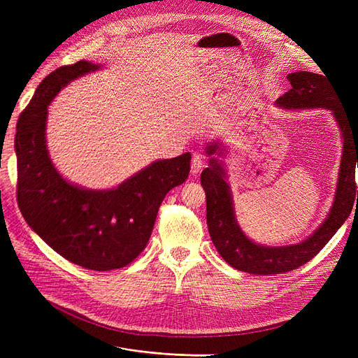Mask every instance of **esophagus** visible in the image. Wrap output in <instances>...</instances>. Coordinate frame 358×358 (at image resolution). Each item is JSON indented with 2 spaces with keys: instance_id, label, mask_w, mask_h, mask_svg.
I'll use <instances>...</instances> for the list:
<instances>
[{
  "instance_id": "34e87169",
  "label": "esophagus",
  "mask_w": 358,
  "mask_h": 358,
  "mask_svg": "<svg viewBox=\"0 0 358 358\" xmlns=\"http://www.w3.org/2000/svg\"><path fill=\"white\" fill-rule=\"evenodd\" d=\"M204 167V159L201 155H194L192 161H191V173L192 175H197V173L201 171V169Z\"/></svg>"
}]
</instances>
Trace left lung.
<instances>
[{
    "label": "left lung",
    "instance_id": "8db88e82",
    "mask_svg": "<svg viewBox=\"0 0 358 358\" xmlns=\"http://www.w3.org/2000/svg\"><path fill=\"white\" fill-rule=\"evenodd\" d=\"M291 90L279 96L280 109H327L341 129L343 149L341 169L333 204L326 220L308 239L284 246L259 245L243 233L237 224L231 188L227 182V170L222 159L212 157L225 155L227 148L221 140L210 142L204 152L209 157V167L201 173V185L206 192V218L210 239L216 251L231 267L252 275H278L294 270L315 257L348 218L352 206L358 203L355 185V166L358 167V121L351 122L341 104L334 85L327 76L309 71L288 74Z\"/></svg>",
    "mask_w": 358,
    "mask_h": 358
}]
</instances>
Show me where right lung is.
<instances>
[{"instance_id": "right-lung-1", "label": "right lung", "mask_w": 358, "mask_h": 358, "mask_svg": "<svg viewBox=\"0 0 358 358\" xmlns=\"http://www.w3.org/2000/svg\"><path fill=\"white\" fill-rule=\"evenodd\" d=\"M100 69L79 61L50 73L19 117L15 149L17 203L28 225L69 262L107 272L125 267L146 248L166 194L189 175L191 154L154 161L110 189L62 178L46 145L48 107L71 80Z\"/></svg>"}]
</instances>
